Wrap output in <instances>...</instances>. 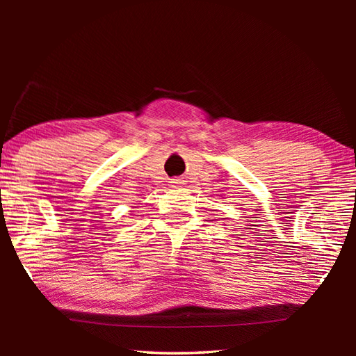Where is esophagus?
<instances>
[{
    "instance_id": "34e87169",
    "label": "esophagus",
    "mask_w": 356,
    "mask_h": 356,
    "mask_svg": "<svg viewBox=\"0 0 356 356\" xmlns=\"http://www.w3.org/2000/svg\"><path fill=\"white\" fill-rule=\"evenodd\" d=\"M171 184H172V185H176V184H179V182H177V180H172V182H171Z\"/></svg>"
}]
</instances>
